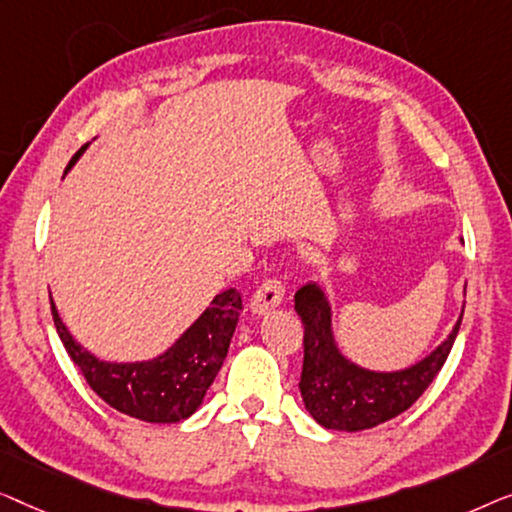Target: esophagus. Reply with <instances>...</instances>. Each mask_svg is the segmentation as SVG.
Here are the masks:
<instances>
[{
	"instance_id": "1",
	"label": "esophagus",
	"mask_w": 512,
	"mask_h": 512,
	"mask_svg": "<svg viewBox=\"0 0 512 512\" xmlns=\"http://www.w3.org/2000/svg\"><path fill=\"white\" fill-rule=\"evenodd\" d=\"M283 297H285V285L280 283L278 278H269L255 290L253 299H250V308H253V313L262 315L266 311H271V308H276L280 301H283Z\"/></svg>"
}]
</instances>
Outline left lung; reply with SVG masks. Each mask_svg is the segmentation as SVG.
<instances>
[{
    "label": "left lung",
    "instance_id": "left-lung-1",
    "mask_svg": "<svg viewBox=\"0 0 512 512\" xmlns=\"http://www.w3.org/2000/svg\"><path fill=\"white\" fill-rule=\"evenodd\" d=\"M294 311L304 322V369L299 390L306 410L325 429L362 431L401 415L422 397L443 369L459 325L434 352L401 371H369L338 350L331 329V306L318 283L299 287ZM464 315V311H462Z\"/></svg>",
    "mask_w": 512,
    "mask_h": 512
}]
</instances>
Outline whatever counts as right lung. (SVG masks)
I'll return each mask as SVG.
<instances>
[{"instance_id":"right-lung-1","label":"right lung","mask_w":512,"mask_h":512,"mask_svg":"<svg viewBox=\"0 0 512 512\" xmlns=\"http://www.w3.org/2000/svg\"><path fill=\"white\" fill-rule=\"evenodd\" d=\"M85 148L88 146L71 157L67 171L74 167ZM50 311L69 357L99 397L111 408L136 420L171 424L185 420L201 406L225 362L243 304L241 292L234 287L220 292L167 352L146 362L127 364L104 362L92 355L69 334L53 299Z\"/></svg>"}]
</instances>
